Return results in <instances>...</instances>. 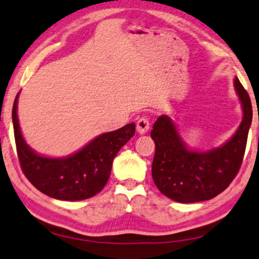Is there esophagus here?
<instances>
[{"label": "esophagus", "instance_id": "esophagus-1", "mask_svg": "<svg viewBox=\"0 0 259 259\" xmlns=\"http://www.w3.org/2000/svg\"><path fill=\"white\" fill-rule=\"evenodd\" d=\"M136 130L139 134H146L149 130V119L147 117H141L136 123Z\"/></svg>", "mask_w": 259, "mask_h": 259}]
</instances>
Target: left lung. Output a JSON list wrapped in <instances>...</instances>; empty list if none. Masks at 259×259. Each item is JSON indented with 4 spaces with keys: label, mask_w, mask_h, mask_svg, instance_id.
Masks as SVG:
<instances>
[{
    "label": "left lung",
    "mask_w": 259,
    "mask_h": 259,
    "mask_svg": "<svg viewBox=\"0 0 259 259\" xmlns=\"http://www.w3.org/2000/svg\"><path fill=\"white\" fill-rule=\"evenodd\" d=\"M234 88L242 107V120L226 143L210 151L191 149L170 117L155 120L151 138L155 143L152 177L165 197L177 202L210 200L228 187L241 166L252 123L250 96L240 80Z\"/></svg>",
    "instance_id": "8db88e82"
}]
</instances>
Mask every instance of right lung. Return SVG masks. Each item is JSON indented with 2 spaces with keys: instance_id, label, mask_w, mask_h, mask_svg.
<instances>
[{
  "instance_id": "add662e5",
  "label": "right lung",
  "mask_w": 259,
  "mask_h": 259,
  "mask_svg": "<svg viewBox=\"0 0 259 259\" xmlns=\"http://www.w3.org/2000/svg\"><path fill=\"white\" fill-rule=\"evenodd\" d=\"M18 96L12 118L18 158L26 179L43 194L59 200H84L98 194L107 183L116 154L135 134V124L101 134L67 157H45L36 153L23 138L17 114Z\"/></svg>"
}]
</instances>
